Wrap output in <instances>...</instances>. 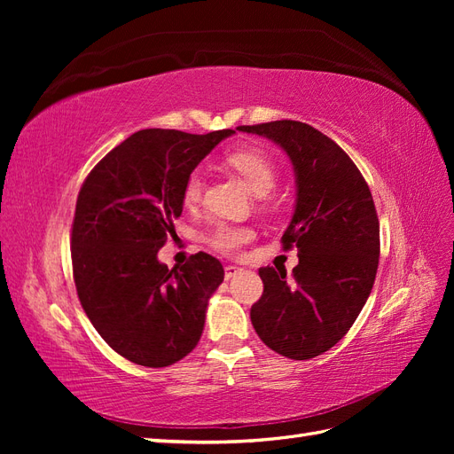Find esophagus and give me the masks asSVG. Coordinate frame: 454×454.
<instances>
[{
  "mask_svg": "<svg viewBox=\"0 0 454 454\" xmlns=\"http://www.w3.org/2000/svg\"><path fill=\"white\" fill-rule=\"evenodd\" d=\"M244 269H240V267H237V265H227L225 267V280H231V278H235L237 274H240Z\"/></svg>",
  "mask_w": 454,
  "mask_h": 454,
  "instance_id": "esophagus-1",
  "label": "esophagus"
}]
</instances>
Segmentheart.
I'll list each match as a JSON object with an SVG mask.
<instances>
[{"mask_svg": "<svg viewBox=\"0 0 454 454\" xmlns=\"http://www.w3.org/2000/svg\"><path fill=\"white\" fill-rule=\"evenodd\" d=\"M227 162L235 168L246 185L250 187V191L257 197H265L270 193L274 184H277V167L274 162L263 155L259 151H250V149H240V151H232V153L227 155ZM202 189H204V176L200 170H193L185 180L184 185V202L187 206H193L200 200L202 197ZM254 239V232L248 227L242 225H232V223H217L210 229L208 244L214 250L225 255L237 254L246 242H250Z\"/></svg>", "mask_w": 454, "mask_h": 454, "instance_id": "obj_1", "label": "heart"}]
</instances>
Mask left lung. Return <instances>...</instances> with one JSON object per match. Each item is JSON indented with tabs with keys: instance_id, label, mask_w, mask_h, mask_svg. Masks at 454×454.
I'll use <instances>...</instances> for the list:
<instances>
[{
	"instance_id": "obj_1",
	"label": "left lung",
	"mask_w": 454,
	"mask_h": 454,
	"mask_svg": "<svg viewBox=\"0 0 454 454\" xmlns=\"http://www.w3.org/2000/svg\"><path fill=\"white\" fill-rule=\"evenodd\" d=\"M278 144L295 172L297 199L284 250L297 248L294 284L286 269L261 267L263 295L250 310L259 339L292 360L335 347L373 290L380 237L369 185L332 138L299 121L239 127Z\"/></svg>"
}]
</instances>
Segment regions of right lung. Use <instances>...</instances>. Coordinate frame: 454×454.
Masks as SVG:
<instances>
[{
	"instance_id": "add662e5",
	"label": "right lung",
	"mask_w": 454,
	"mask_h": 454,
	"mask_svg": "<svg viewBox=\"0 0 454 454\" xmlns=\"http://www.w3.org/2000/svg\"><path fill=\"white\" fill-rule=\"evenodd\" d=\"M235 130L134 132L96 164L79 191L72 265L81 307L122 358L167 367L197 347L206 307L223 282L210 254L168 269L157 259L184 210L187 176Z\"/></svg>"
}]
</instances>
